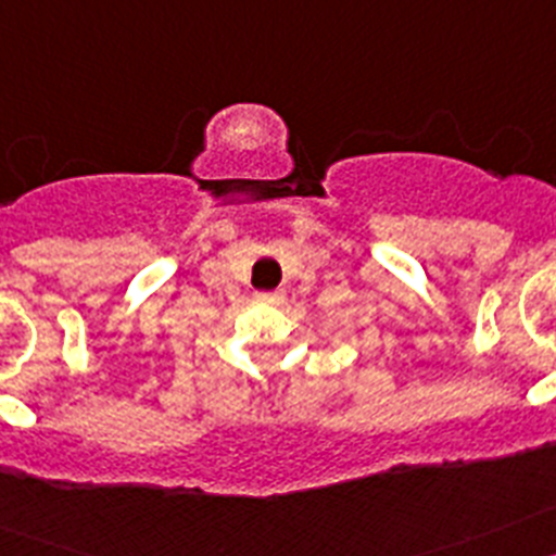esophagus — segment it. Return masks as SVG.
I'll list each match as a JSON object with an SVG mask.
<instances>
[{"label":"esophagus","mask_w":556,"mask_h":556,"mask_svg":"<svg viewBox=\"0 0 556 556\" xmlns=\"http://www.w3.org/2000/svg\"><path fill=\"white\" fill-rule=\"evenodd\" d=\"M258 301L264 303H281L283 301V292L278 289V292H258Z\"/></svg>","instance_id":"1"}]
</instances>
